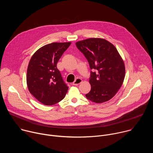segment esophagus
<instances>
[{
	"label": "esophagus",
	"mask_w": 153,
	"mask_h": 153,
	"mask_svg": "<svg viewBox=\"0 0 153 153\" xmlns=\"http://www.w3.org/2000/svg\"><path fill=\"white\" fill-rule=\"evenodd\" d=\"M82 82V80L80 78H77L73 82V85H77L79 84H80L81 82Z\"/></svg>",
	"instance_id": "obj_1"
}]
</instances>
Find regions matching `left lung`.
Masks as SVG:
<instances>
[{
	"label": "left lung",
	"instance_id": "1",
	"mask_svg": "<svg viewBox=\"0 0 153 153\" xmlns=\"http://www.w3.org/2000/svg\"><path fill=\"white\" fill-rule=\"evenodd\" d=\"M78 50L88 60L91 70V91L86 97L95 103L110 100L121 87L125 74V65L116 47L100 38L76 42Z\"/></svg>",
	"mask_w": 153,
	"mask_h": 153
}]
</instances>
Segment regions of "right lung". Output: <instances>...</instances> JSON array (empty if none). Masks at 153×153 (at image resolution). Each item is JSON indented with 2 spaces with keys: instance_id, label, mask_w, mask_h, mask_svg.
<instances>
[{
  "instance_id": "add662e5",
  "label": "right lung",
  "mask_w": 153,
  "mask_h": 153,
  "mask_svg": "<svg viewBox=\"0 0 153 153\" xmlns=\"http://www.w3.org/2000/svg\"><path fill=\"white\" fill-rule=\"evenodd\" d=\"M71 42H54L39 49L27 69V82L30 93L40 103L53 105L65 96L68 86L63 81L57 63Z\"/></svg>"
}]
</instances>
